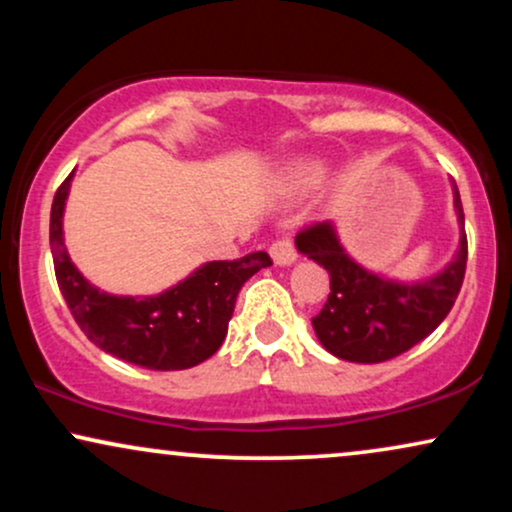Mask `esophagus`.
<instances>
[{"instance_id": "34e87169", "label": "esophagus", "mask_w": 512, "mask_h": 512, "mask_svg": "<svg viewBox=\"0 0 512 512\" xmlns=\"http://www.w3.org/2000/svg\"><path fill=\"white\" fill-rule=\"evenodd\" d=\"M269 255H272L274 264H281V267H286V264H293L296 262V248H293V240L289 236H281L276 238L272 245H269Z\"/></svg>"}]
</instances>
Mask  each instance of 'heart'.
<instances>
[{
    "label": "heart",
    "mask_w": 512,
    "mask_h": 512,
    "mask_svg": "<svg viewBox=\"0 0 512 512\" xmlns=\"http://www.w3.org/2000/svg\"><path fill=\"white\" fill-rule=\"evenodd\" d=\"M293 180H296L298 185H317V182L322 180V168L317 166V163H303V166H298L296 173H293Z\"/></svg>",
    "instance_id": "b5f03b06"
}]
</instances>
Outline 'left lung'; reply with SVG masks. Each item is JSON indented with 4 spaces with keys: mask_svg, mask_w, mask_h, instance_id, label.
I'll return each instance as SVG.
<instances>
[{
    "mask_svg": "<svg viewBox=\"0 0 512 512\" xmlns=\"http://www.w3.org/2000/svg\"><path fill=\"white\" fill-rule=\"evenodd\" d=\"M460 248L443 272L424 281H395L368 272L346 255L332 221L313 223L296 236V248L330 272V296L313 317L320 344L351 363H383L426 339L462 289L467 269V233L460 192L452 182Z\"/></svg>",
    "mask_w": 512,
    "mask_h": 512,
    "instance_id": "obj_1",
    "label": "left lung"
}]
</instances>
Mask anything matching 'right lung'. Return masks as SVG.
<instances>
[{
  "instance_id": "1",
  "label": "right lung",
  "mask_w": 512,
  "mask_h": 512,
  "mask_svg": "<svg viewBox=\"0 0 512 512\" xmlns=\"http://www.w3.org/2000/svg\"><path fill=\"white\" fill-rule=\"evenodd\" d=\"M74 173L57 187L50 211V250L60 291L76 325L105 354L149 370H185L219 351L238 291L260 269L267 252L207 262L158 296H110L81 276L64 248L62 216Z\"/></svg>"
}]
</instances>
